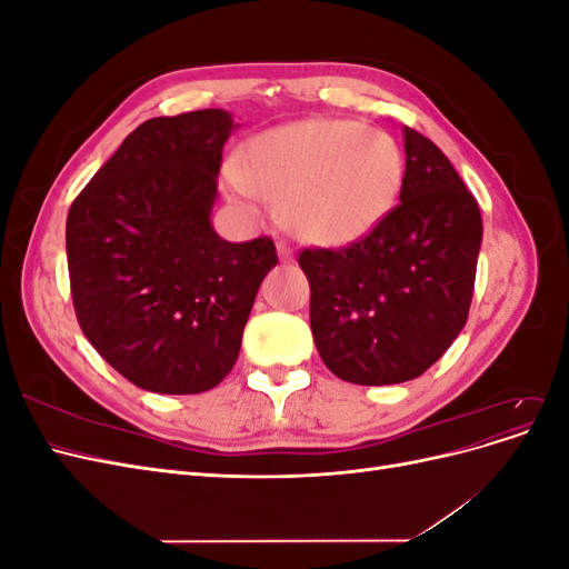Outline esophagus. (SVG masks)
Instances as JSON below:
<instances>
[{"label":"esophagus","mask_w":569,"mask_h":569,"mask_svg":"<svg viewBox=\"0 0 569 569\" xmlns=\"http://www.w3.org/2000/svg\"><path fill=\"white\" fill-rule=\"evenodd\" d=\"M278 256H280V261L282 263H291V261H295V251H291L287 244H278Z\"/></svg>","instance_id":"esophagus-1"}]
</instances>
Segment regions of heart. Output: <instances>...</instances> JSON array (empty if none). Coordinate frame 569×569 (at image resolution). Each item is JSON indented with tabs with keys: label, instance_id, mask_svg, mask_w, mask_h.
<instances>
[{
	"label": "heart",
	"instance_id": "heart-1",
	"mask_svg": "<svg viewBox=\"0 0 569 569\" xmlns=\"http://www.w3.org/2000/svg\"><path fill=\"white\" fill-rule=\"evenodd\" d=\"M406 161L399 142L356 120L313 116L251 137L242 166L222 168L226 192L256 218L258 201L280 203L282 228L313 247H349L391 213Z\"/></svg>",
	"mask_w": 569,
	"mask_h": 569
}]
</instances>
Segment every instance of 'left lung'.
<instances>
[{
    "instance_id": "obj_1",
    "label": "left lung",
    "mask_w": 569,
    "mask_h": 569,
    "mask_svg": "<svg viewBox=\"0 0 569 569\" xmlns=\"http://www.w3.org/2000/svg\"><path fill=\"white\" fill-rule=\"evenodd\" d=\"M399 206L360 242L306 249L311 330L322 363L366 387L416 380L468 322L481 216L446 153L403 128Z\"/></svg>"
}]
</instances>
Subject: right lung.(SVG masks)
I'll use <instances>...</instances> for the list:
<instances>
[{
	"label": "right lung",
	"instance_id": "1",
	"mask_svg": "<svg viewBox=\"0 0 569 569\" xmlns=\"http://www.w3.org/2000/svg\"><path fill=\"white\" fill-rule=\"evenodd\" d=\"M239 123L203 109L132 130L73 201L66 253L76 316L107 363L153 393H201L242 347L272 239L211 222L222 144Z\"/></svg>",
	"mask_w": 569,
	"mask_h": 569
}]
</instances>
